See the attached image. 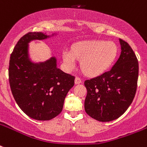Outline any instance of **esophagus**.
Instances as JSON below:
<instances>
[{
  "instance_id": "1",
  "label": "esophagus",
  "mask_w": 147,
  "mask_h": 147,
  "mask_svg": "<svg viewBox=\"0 0 147 147\" xmlns=\"http://www.w3.org/2000/svg\"><path fill=\"white\" fill-rule=\"evenodd\" d=\"M82 82V79H81L79 77H76V79H75V83H76V85L77 84H80V83Z\"/></svg>"
}]
</instances>
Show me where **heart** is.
<instances>
[{
  "label": "heart",
  "mask_w": 147,
  "mask_h": 147,
  "mask_svg": "<svg viewBox=\"0 0 147 147\" xmlns=\"http://www.w3.org/2000/svg\"><path fill=\"white\" fill-rule=\"evenodd\" d=\"M116 45L112 42L91 41L75 45L72 50H65L64 62L69 69L76 66V59L81 60V69L88 76L101 73L111 65L117 55Z\"/></svg>",
  "instance_id": "obj_1"
}]
</instances>
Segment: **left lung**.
<instances>
[{
  "instance_id": "1",
  "label": "left lung",
  "mask_w": 147,
  "mask_h": 147,
  "mask_svg": "<svg viewBox=\"0 0 147 147\" xmlns=\"http://www.w3.org/2000/svg\"><path fill=\"white\" fill-rule=\"evenodd\" d=\"M121 53L111 69L85 81V112L101 122L118 118L131 105L137 92L139 64L130 45L120 39Z\"/></svg>"
}]
</instances>
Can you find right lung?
<instances>
[{
	"instance_id": "add662e5",
	"label": "right lung",
	"mask_w": 147,
	"mask_h": 147,
	"mask_svg": "<svg viewBox=\"0 0 147 147\" xmlns=\"http://www.w3.org/2000/svg\"><path fill=\"white\" fill-rule=\"evenodd\" d=\"M47 37L39 32L23 36L10 54L8 69L16 102L27 116L38 121H49L59 115L67 93L75 84V76L56 67L55 58L40 64L29 59L28 42Z\"/></svg>"
}]
</instances>
